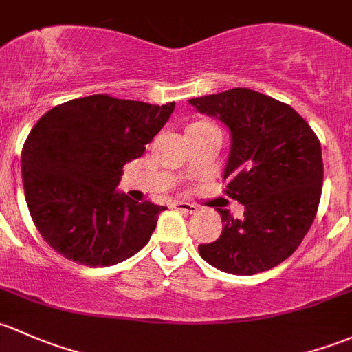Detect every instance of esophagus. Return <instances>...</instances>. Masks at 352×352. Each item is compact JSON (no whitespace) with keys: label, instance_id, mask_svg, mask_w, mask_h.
<instances>
[{"label":"esophagus","instance_id":"esophagus-1","mask_svg":"<svg viewBox=\"0 0 352 352\" xmlns=\"http://www.w3.org/2000/svg\"><path fill=\"white\" fill-rule=\"evenodd\" d=\"M173 207H175L177 210H182V212H186V214H192V212H195V210H197V207H195V206L188 204V202H182V201L173 202Z\"/></svg>","mask_w":352,"mask_h":352}]
</instances>
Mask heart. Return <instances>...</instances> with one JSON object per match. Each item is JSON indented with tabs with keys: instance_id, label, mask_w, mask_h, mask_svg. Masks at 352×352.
<instances>
[{
	"instance_id": "obj_1",
	"label": "heart",
	"mask_w": 352,
	"mask_h": 352,
	"mask_svg": "<svg viewBox=\"0 0 352 352\" xmlns=\"http://www.w3.org/2000/svg\"><path fill=\"white\" fill-rule=\"evenodd\" d=\"M199 124H207V123H197V124H192V126H199Z\"/></svg>"
}]
</instances>
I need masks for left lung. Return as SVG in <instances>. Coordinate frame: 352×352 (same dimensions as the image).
Here are the masks:
<instances>
[{"label":"left lung","mask_w":352,"mask_h":352,"mask_svg":"<svg viewBox=\"0 0 352 352\" xmlns=\"http://www.w3.org/2000/svg\"><path fill=\"white\" fill-rule=\"evenodd\" d=\"M231 131L223 179L244 206L241 219L217 209L219 239L199 244L202 260L232 275H254L287 260L309 232L322 194L320 142L285 102L246 87L188 99Z\"/></svg>","instance_id":"1"}]
</instances>
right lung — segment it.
I'll list each match as a JSON object with an SVG mask.
<instances>
[{
    "label": "right lung",
    "mask_w": 352,
    "mask_h": 352,
    "mask_svg": "<svg viewBox=\"0 0 352 352\" xmlns=\"http://www.w3.org/2000/svg\"><path fill=\"white\" fill-rule=\"evenodd\" d=\"M164 106L94 94L43 114L21 150V177L32 219L67 260L111 266L150 241L164 206L116 190L128 162L164 128Z\"/></svg>",
    "instance_id": "right-lung-1"
}]
</instances>
